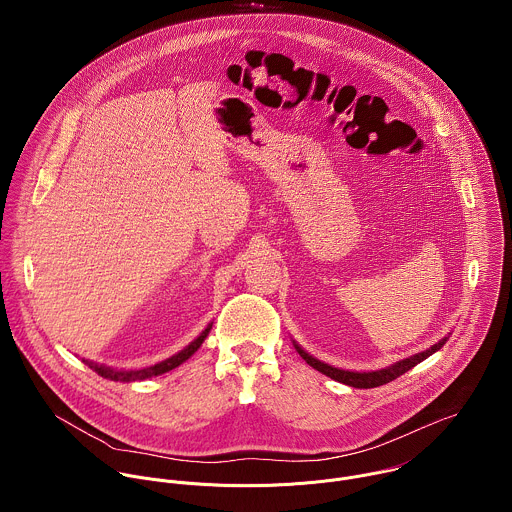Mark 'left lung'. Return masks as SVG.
Listing matches in <instances>:
<instances>
[{
  "mask_svg": "<svg viewBox=\"0 0 512 512\" xmlns=\"http://www.w3.org/2000/svg\"><path fill=\"white\" fill-rule=\"evenodd\" d=\"M445 341H447V337L441 339L438 345L430 347V349L424 351V353H418V355H414V357H410V359H404V361H400V363H396V365L382 368V370H374V372L341 370V368H335V366L325 365V363L317 361L315 357H311L309 353H305L299 345H295V349H297L299 357H303V361H305L307 365L313 366L315 370H319V372H323V374H327V376L333 378V380H339V382L349 384V386H353V388H376V386H382V384L392 382V380L398 378L400 374L408 372L412 366H416L418 363H422L424 359H428L430 355H434L436 351H439V349L445 345Z\"/></svg>",
  "mask_w": 512,
  "mask_h": 512,
  "instance_id": "obj_1",
  "label": "left lung"
}]
</instances>
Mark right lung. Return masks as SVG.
<instances>
[{
	"label": "right lung",
	"mask_w": 512,
	"mask_h": 512,
	"mask_svg": "<svg viewBox=\"0 0 512 512\" xmlns=\"http://www.w3.org/2000/svg\"><path fill=\"white\" fill-rule=\"evenodd\" d=\"M211 327L213 325H209L189 347H185L181 353H177V355H173L171 359H167V361H163V363H159V365L147 366V368H142V370H114V368H110V366H102L96 365V363H88V361H84L86 365L90 366L94 372H98L100 376H104V378H108V380H120V382H132V380H146V378H151V376H157V374H163V372H169V370H173L175 366L181 365V363H185L201 345H203V341L207 339V335H209V331H211Z\"/></svg>",
	"instance_id": "obj_1"
}]
</instances>
